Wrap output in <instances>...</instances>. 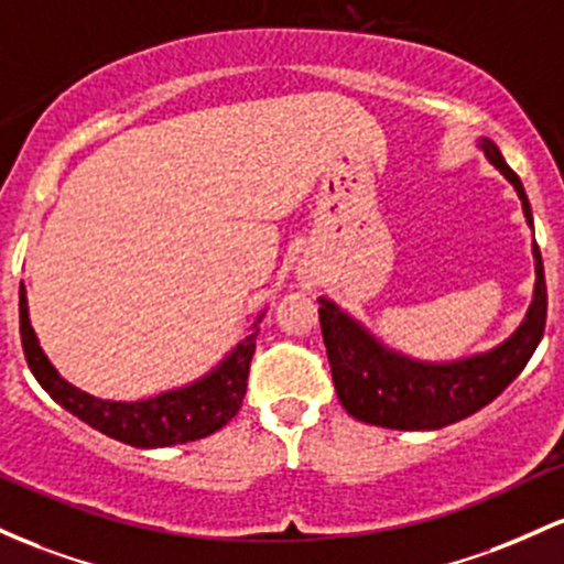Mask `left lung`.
Masks as SVG:
<instances>
[{
	"label": "left lung",
	"mask_w": 564,
	"mask_h": 564,
	"mask_svg": "<svg viewBox=\"0 0 564 564\" xmlns=\"http://www.w3.org/2000/svg\"><path fill=\"white\" fill-rule=\"evenodd\" d=\"M482 149L487 160L514 183L524 218L533 224L522 181L503 162L496 143L482 141ZM533 256L538 274L535 299L520 330L490 354H479V357L460 359L453 365H421L386 351L357 322L338 312L335 303L322 299V338L327 346L335 391L346 413L383 429L421 432V429H442L447 423L464 421L466 415L477 413L487 402L496 400L533 357L546 327V280H543L538 245H533Z\"/></svg>",
	"instance_id": "8db88e82"
}]
</instances>
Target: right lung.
I'll list each match as a JSON object with an SVG mask.
<instances>
[{
    "mask_svg": "<svg viewBox=\"0 0 564 564\" xmlns=\"http://www.w3.org/2000/svg\"><path fill=\"white\" fill-rule=\"evenodd\" d=\"M18 312H21L23 354H26V362L36 381L42 383V389L55 402L63 404L68 413L90 423L93 429L111 436V440H119L132 447L183 445V442H194L218 432L242 408L245 391H248L250 362L252 354H256L258 327H252L248 338L231 351V357L218 370L194 386H186L181 391H167V394L143 402H104L63 381L55 367L47 362L29 325L23 288Z\"/></svg>",
    "mask_w": 564,
    "mask_h": 564,
    "instance_id": "add662e5",
    "label": "right lung"
}]
</instances>
